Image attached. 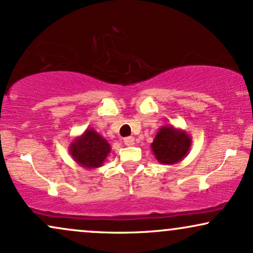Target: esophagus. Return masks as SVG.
<instances>
[{
	"mask_svg": "<svg viewBox=\"0 0 253 253\" xmlns=\"http://www.w3.org/2000/svg\"><path fill=\"white\" fill-rule=\"evenodd\" d=\"M124 143L126 146H132V145H134V138L133 136H127V138L124 139Z\"/></svg>",
	"mask_w": 253,
	"mask_h": 253,
	"instance_id": "1",
	"label": "esophagus"
}]
</instances>
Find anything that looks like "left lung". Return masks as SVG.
<instances>
[{"label":"left lung","instance_id":"left-lung-1","mask_svg":"<svg viewBox=\"0 0 253 253\" xmlns=\"http://www.w3.org/2000/svg\"><path fill=\"white\" fill-rule=\"evenodd\" d=\"M191 146L190 135L184 129L172 125H165L159 128L151 144L153 156L161 164L173 165L183 161Z\"/></svg>","mask_w":253,"mask_h":253}]
</instances>
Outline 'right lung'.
<instances>
[{
    "mask_svg": "<svg viewBox=\"0 0 253 253\" xmlns=\"http://www.w3.org/2000/svg\"><path fill=\"white\" fill-rule=\"evenodd\" d=\"M112 151L108 141L94 128H86L69 146V153L80 167L86 170L102 167Z\"/></svg>",
    "mask_w": 253,
    "mask_h": 253,
    "instance_id": "obj_1",
    "label": "right lung"
}]
</instances>
